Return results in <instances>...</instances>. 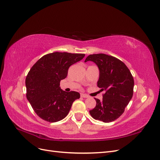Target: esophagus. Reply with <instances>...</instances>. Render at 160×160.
Masks as SVG:
<instances>
[{"instance_id":"34e87169","label":"esophagus","mask_w":160,"mask_h":160,"mask_svg":"<svg viewBox=\"0 0 160 160\" xmlns=\"http://www.w3.org/2000/svg\"><path fill=\"white\" fill-rule=\"evenodd\" d=\"M80 96H81V97H82V98H88V95L86 94H81Z\"/></svg>"}]
</instances>
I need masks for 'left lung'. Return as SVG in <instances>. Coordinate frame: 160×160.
I'll return each instance as SVG.
<instances>
[{"label":"left lung","instance_id":"left-lung-1","mask_svg":"<svg viewBox=\"0 0 160 160\" xmlns=\"http://www.w3.org/2000/svg\"><path fill=\"white\" fill-rule=\"evenodd\" d=\"M88 61L97 65L100 72L97 86L100 91H105L102 100L95 98L97 105L90 114L96 120L112 122L124 112L133 97V77L125 63L113 56L104 53L89 55L84 62Z\"/></svg>","mask_w":160,"mask_h":160}]
</instances>
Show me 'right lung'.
Masks as SVG:
<instances>
[{
  "label": "right lung",
  "mask_w": 160,
  "mask_h": 160,
  "mask_svg": "<svg viewBox=\"0 0 160 160\" xmlns=\"http://www.w3.org/2000/svg\"><path fill=\"white\" fill-rule=\"evenodd\" d=\"M85 54L53 52L45 55L32 66L25 85L26 97L35 112L50 122L61 121L69 112L79 92H67L60 88L71 65L82 60Z\"/></svg>",
  "instance_id": "obj_1"
}]
</instances>
